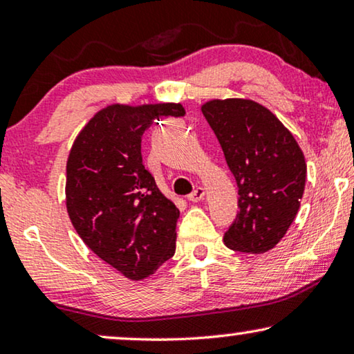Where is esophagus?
Segmentation results:
<instances>
[{
  "label": "esophagus",
  "instance_id": "34e87169",
  "mask_svg": "<svg viewBox=\"0 0 354 354\" xmlns=\"http://www.w3.org/2000/svg\"><path fill=\"white\" fill-rule=\"evenodd\" d=\"M205 194H207L205 187L198 186V187L194 189V192H192V194H189L187 198H189V202H192V203H197V202H201L203 197H205Z\"/></svg>",
  "mask_w": 354,
  "mask_h": 354
}]
</instances>
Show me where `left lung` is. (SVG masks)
<instances>
[{
	"mask_svg": "<svg viewBox=\"0 0 354 354\" xmlns=\"http://www.w3.org/2000/svg\"><path fill=\"white\" fill-rule=\"evenodd\" d=\"M202 113L239 187L241 212L225 234V245L255 255L271 250L295 220L305 191L300 146L270 109L252 99H212Z\"/></svg>",
	"mask_w": 354,
	"mask_h": 354,
	"instance_id": "left-lung-1",
	"label": "left lung"
}]
</instances>
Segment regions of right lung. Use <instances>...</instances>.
Listing matches in <instances>:
<instances>
[{
    "instance_id": "obj_1",
    "label": "right lung",
    "mask_w": 354,
    "mask_h": 354,
    "mask_svg": "<svg viewBox=\"0 0 354 354\" xmlns=\"http://www.w3.org/2000/svg\"><path fill=\"white\" fill-rule=\"evenodd\" d=\"M184 113L179 102L111 104L94 113L68 152V218L89 250L131 281L175 255L179 218L142 165L141 136L156 118Z\"/></svg>"
}]
</instances>
